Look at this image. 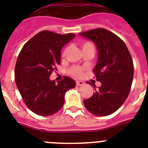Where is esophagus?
I'll list each match as a JSON object with an SVG mask.
<instances>
[{"instance_id": "1", "label": "esophagus", "mask_w": 148, "mask_h": 148, "mask_svg": "<svg viewBox=\"0 0 148 148\" xmlns=\"http://www.w3.org/2000/svg\"><path fill=\"white\" fill-rule=\"evenodd\" d=\"M84 82L82 81H76V85L77 86H82L84 84Z\"/></svg>"}]
</instances>
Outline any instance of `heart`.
I'll use <instances>...</instances> for the list:
<instances>
[{
	"instance_id": "obj_1",
	"label": "heart",
	"mask_w": 148,
	"mask_h": 148,
	"mask_svg": "<svg viewBox=\"0 0 148 148\" xmlns=\"http://www.w3.org/2000/svg\"><path fill=\"white\" fill-rule=\"evenodd\" d=\"M90 46H92V44H90V43L89 42H84V43H82V49H85V48L88 47H90ZM70 73H71L72 75H75V76H82V69H80V68L78 67H73L70 70Z\"/></svg>"
}]
</instances>
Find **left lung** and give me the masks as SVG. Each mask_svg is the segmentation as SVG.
I'll return each mask as SVG.
<instances>
[{
    "mask_svg": "<svg viewBox=\"0 0 148 148\" xmlns=\"http://www.w3.org/2000/svg\"><path fill=\"white\" fill-rule=\"evenodd\" d=\"M79 35L95 44L98 60L92 71L101 84L90 99L84 100V104L93 115L108 116L122 105L130 93L134 72L133 59L125 42L105 29Z\"/></svg>",
    "mask_w": 148,
    "mask_h": 148,
    "instance_id": "left-lung-1",
    "label": "left lung"
}]
</instances>
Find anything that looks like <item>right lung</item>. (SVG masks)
<instances>
[{
  "label": "right lung",
  "mask_w": 148,
  "mask_h": 148,
  "mask_svg": "<svg viewBox=\"0 0 148 148\" xmlns=\"http://www.w3.org/2000/svg\"><path fill=\"white\" fill-rule=\"evenodd\" d=\"M75 37L73 33L60 35L44 30L26 43L19 53L15 83L26 105L35 114L49 116L57 113L64 105L66 91L75 87L70 77L58 84L49 79L61 64V49Z\"/></svg>",
  "instance_id": "1"
}]
</instances>
